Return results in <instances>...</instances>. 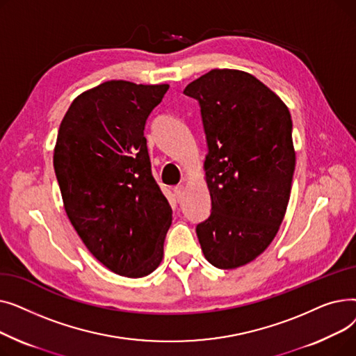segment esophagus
Masks as SVG:
<instances>
[{
	"label": "esophagus",
	"mask_w": 356,
	"mask_h": 356,
	"mask_svg": "<svg viewBox=\"0 0 356 356\" xmlns=\"http://www.w3.org/2000/svg\"><path fill=\"white\" fill-rule=\"evenodd\" d=\"M175 193H176L177 199H180L184 195V186L183 184H177L176 188H175Z\"/></svg>",
	"instance_id": "obj_1"
}]
</instances>
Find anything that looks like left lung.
Masks as SVG:
<instances>
[{
    "instance_id": "1",
    "label": "left lung",
    "mask_w": 356,
    "mask_h": 356,
    "mask_svg": "<svg viewBox=\"0 0 356 356\" xmlns=\"http://www.w3.org/2000/svg\"><path fill=\"white\" fill-rule=\"evenodd\" d=\"M199 101L208 154L211 216L196 234L216 268H238L263 254L284 219L296 152L287 105L254 74L213 69L183 90Z\"/></svg>"
}]
</instances>
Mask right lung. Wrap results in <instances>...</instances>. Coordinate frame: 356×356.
I'll use <instances>...</instances> for the list:
<instances>
[{"label": "right lung", "mask_w": 356, "mask_h": 356, "mask_svg": "<svg viewBox=\"0 0 356 356\" xmlns=\"http://www.w3.org/2000/svg\"><path fill=\"white\" fill-rule=\"evenodd\" d=\"M168 85L108 81L73 99L53 165L66 215L112 273L140 278L163 259L172 208L152 176L145 121Z\"/></svg>", "instance_id": "right-lung-1"}]
</instances>
